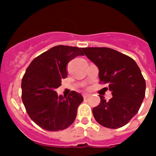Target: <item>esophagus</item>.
<instances>
[{
    "mask_svg": "<svg viewBox=\"0 0 156 156\" xmlns=\"http://www.w3.org/2000/svg\"><path fill=\"white\" fill-rule=\"evenodd\" d=\"M82 96H83V98H87L90 96V94H83V95H82Z\"/></svg>",
    "mask_w": 156,
    "mask_h": 156,
    "instance_id": "34e87169",
    "label": "esophagus"
}]
</instances>
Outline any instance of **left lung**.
Segmentation results:
<instances>
[{
    "instance_id": "left-lung-1",
    "label": "left lung",
    "mask_w": 156,
    "mask_h": 156,
    "mask_svg": "<svg viewBox=\"0 0 156 156\" xmlns=\"http://www.w3.org/2000/svg\"><path fill=\"white\" fill-rule=\"evenodd\" d=\"M86 57L99 70L101 82L108 86L112 98L93 108L97 122L108 129H118L138 112L145 96L146 83L140 69L129 56L108 48H86Z\"/></svg>"
}]
</instances>
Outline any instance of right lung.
<instances>
[{
  "label": "right lung",
  "instance_id": "1",
  "mask_svg": "<svg viewBox=\"0 0 156 156\" xmlns=\"http://www.w3.org/2000/svg\"><path fill=\"white\" fill-rule=\"evenodd\" d=\"M82 48L58 45L32 60L22 78V101L30 118L40 128L56 132L73 124L82 102L80 94L71 91L68 97L58 96L55 90L67 77L66 65Z\"/></svg>",
  "mask_w": 156,
  "mask_h": 156
}]
</instances>
